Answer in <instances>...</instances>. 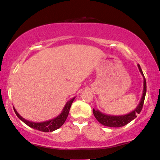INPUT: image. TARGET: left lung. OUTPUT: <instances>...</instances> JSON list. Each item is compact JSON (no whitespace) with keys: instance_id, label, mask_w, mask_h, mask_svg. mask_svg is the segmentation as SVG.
Masks as SVG:
<instances>
[{"instance_id":"1","label":"left lung","mask_w":160,"mask_h":160,"mask_svg":"<svg viewBox=\"0 0 160 160\" xmlns=\"http://www.w3.org/2000/svg\"><path fill=\"white\" fill-rule=\"evenodd\" d=\"M138 69H139L140 72L144 77V89H143V95H142L141 101H140L139 104L135 110L131 112L129 114H127L125 115H121V116H112V115H107L105 114H103L101 112L98 110H95L93 109V114L95 115V118L97 119L98 122L104 126L111 127V128H120V127H123L124 125L128 124L131 121L133 120L137 117V114H139L141 112L142 107H143L144 101H145L146 91H147V86H146V80L144 76L143 72H142L141 67L139 65H138Z\"/></svg>"}]
</instances>
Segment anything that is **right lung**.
<instances>
[{"label": "right lung", "mask_w": 160, "mask_h": 160, "mask_svg": "<svg viewBox=\"0 0 160 160\" xmlns=\"http://www.w3.org/2000/svg\"><path fill=\"white\" fill-rule=\"evenodd\" d=\"M74 98L72 100L68 101L65 104L64 109H63L62 113L57 118L52 119V120L48 121V122H40V123H35V122H29V121L25 120L24 118H23L17 112V111L14 109V111L16 114L17 116L18 117L19 119L22 121L23 122L25 123L27 125H28L30 128L36 129V130H40L42 132H52L53 130H57V129L60 128V127L64 124L65 120H66L67 117H68L69 110H70L71 106H72L73 101H74Z\"/></svg>", "instance_id": "obj_1"}]
</instances>
